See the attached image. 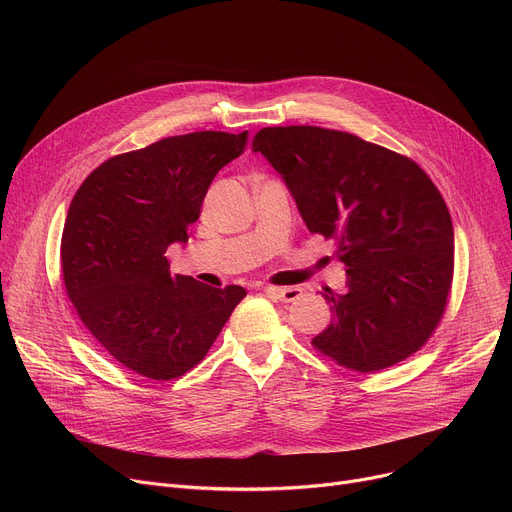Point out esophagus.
I'll use <instances>...</instances> for the list:
<instances>
[{"instance_id":"obj_1","label":"esophagus","mask_w":512,"mask_h":512,"mask_svg":"<svg viewBox=\"0 0 512 512\" xmlns=\"http://www.w3.org/2000/svg\"><path fill=\"white\" fill-rule=\"evenodd\" d=\"M263 292L272 294L274 299H278L282 303H294L303 297V290L297 286H265Z\"/></svg>"}]
</instances>
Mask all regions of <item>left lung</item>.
<instances>
[{
  "mask_svg": "<svg viewBox=\"0 0 512 512\" xmlns=\"http://www.w3.org/2000/svg\"><path fill=\"white\" fill-rule=\"evenodd\" d=\"M253 151L348 267V290L326 294L334 321L313 338L317 351L361 373L417 353L440 324L454 270L452 220L436 184L405 155L319 126L261 128Z\"/></svg>",
  "mask_w": 512,
  "mask_h": 512,
  "instance_id": "obj_1",
  "label": "left lung"
}]
</instances>
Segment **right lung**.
<instances>
[{"mask_svg": "<svg viewBox=\"0 0 512 512\" xmlns=\"http://www.w3.org/2000/svg\"><path fill=\"white\" fill-rule=\"evenodd\" d=\"M247 145L203 130L114 155L76 191L62 232L68 297L93 338L149 380H174L207 355L242 286L172 276L166 251L188 240L207 188Z\"/></svg>", "mask_w": 512, "mask_h": 512, "instance_id": "add662e5", "label": "right lung"}]
</instances>
